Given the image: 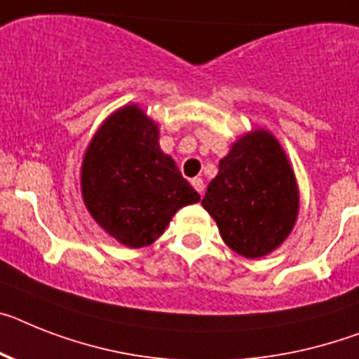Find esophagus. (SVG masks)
<instances>
[{
    "label": "esophagus",
    "instance_id": "1",
    "mask_svg": "<svg viewBox=\"0 0 359 359\" xmlns=\"http://www.w3.org/2000/svg\"><path fill=\"white\" fill-rule=\"evenodd\" d=\"M191 186H194L195 189H197L198 194L203 195L204 194V180L198 179V177H195V179H191Z\"/></svg>",
    "mask_w": 359,
    "mask_h": 359
}]
</instances>
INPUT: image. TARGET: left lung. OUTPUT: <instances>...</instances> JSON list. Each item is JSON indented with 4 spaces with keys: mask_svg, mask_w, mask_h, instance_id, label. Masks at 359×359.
<instances>
[{
    "mask_svg": "<svg viewBox=\"0 0 359 359\" xmlns=\"http://www.w3.org/2000/svg\"><path fill=\"white\" fill-rule=\"evenodd\" d=\"M203 206L226 246L243 257H264L287 241L299 213V186L287 153L268 129L248 131L231 144Z\"/></svg>",
    "mask_w": 359,
    "mask_h": 359,
    "instance_id": "8db88e82",
    "label": "left lung"
}]
</instances>
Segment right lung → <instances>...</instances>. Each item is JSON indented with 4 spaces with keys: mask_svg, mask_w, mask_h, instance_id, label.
<instances>
[{
    "mask_svg": "<svg viewBox=\"0 0 359 359\" xmlns=\"http://www.w3.org/2000/svg\"><path fill=\"white\" fill-rule=\"evenodd\" d=\"M158 138V123L128 104L102 122L83 153L80 188L87 212L128 248L155 243L180 208L201 201Z\"/></svg>",
    "mask_w": 359,
    "mask_h": 359,
    "instance_id": "obj_1",
    "label": "right lung"
}]
</instances>
